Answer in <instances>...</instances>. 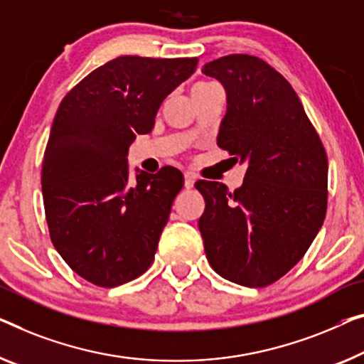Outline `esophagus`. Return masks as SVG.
Returning <instances> with one entry per match:
<instances>
[{
    "label": "esophagus",
    "instance_id": "1",
    "mask_svg": "<svg viewBox=\"0 0 364 364\" xmlns=\"http://www.w3.org/2000/svg\"><path fill=\"white\" fill-rule=\"evenodd\" d=\"M194 181H196V178H194L193 173H184V188L191 189L194 186Z\"/></svg>",
    "mask_w": 364,
    "mask_h": 364
}]
</instances>
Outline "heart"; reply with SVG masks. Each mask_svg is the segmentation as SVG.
<instances>
[{"instance_id":"1","label":"heart","mask_w":364,"mask_h":364,"mask_svg":"<svg viewBox=\"0 0 364 364\" xmlns=\"http://www.w3.org/2000/svg\"><path fill=\"white\" fill-rule=\"evenodd\" d=\"M209 85H214V83H208V81H203V83H198L194 88H203V86H209Z\"/></svg>"}]
</instances>
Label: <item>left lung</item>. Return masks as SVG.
Segmentation results:
<instances>
[{
    "label": "left lung",
    "mask_w": 364,
    "mask_h": 364,
    "mask_svg": "<svg viewBox=\"0 0 364 364\" xmlns=\"http://www.w3.org/2000/svg\"><path fill=\"white\" fill-rule=\"evenodd\" d=\"M203 73L227 93L217 145L248 165L234 193L217 181L194 184L205 200L199 219L205 257L232 283L268 286L299 262L321 230L327 154L289 81L262 58L220 57Z\"/></svg>",
    "instance_id": "1"
}]
</instances>
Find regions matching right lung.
Wrapping results in <instances>:
<instances>
[{"instance_id": "1", "label": "right lung", "mask_w": 364, "mask_h": 364, "mask_svg": "<svg viewBox=\"0 0 364 364\" xmlns=\"http://www.w3.org/2000/svg\"><path fill=\"white\" fill-rule=\"evenodd\" d=\"M196 65V57H117L58 106L42 161L43 208L53 247L90 283H129L154 262L184 180L165 166L156 175L135 170L129 184L127 154Z\"/></svg>"}]
</instances>
